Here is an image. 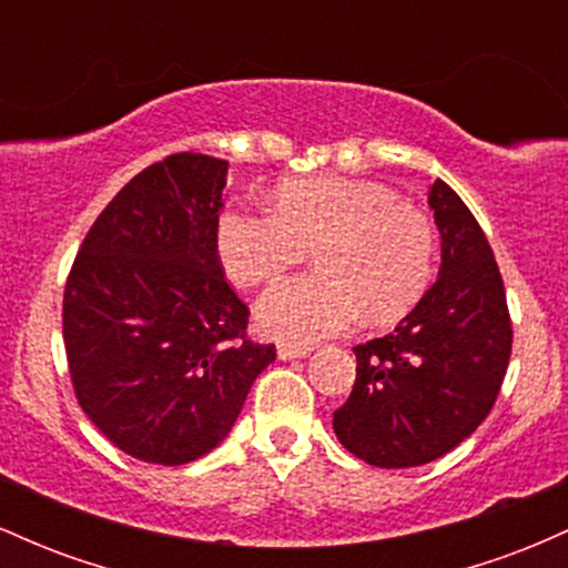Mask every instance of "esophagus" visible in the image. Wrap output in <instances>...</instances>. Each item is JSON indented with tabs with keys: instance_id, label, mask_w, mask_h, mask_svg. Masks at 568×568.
<instances>
[{
	"instance_id": "esophagus-1",
	"label": "esophagus",
	"mask_w": 568,
	"mask_h": 568,
	"mask_svg": "<svg viewBox=\"0 0 568 568\" xmlns=\"http://www.w3.org/2000/svg\"><path fill=\"white\" fill-rule=\"evenodd\" d=\"M310 347H293V344H277L280 361H296V357H310Z\"/></svg>"
}]
</instances>
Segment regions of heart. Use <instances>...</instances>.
I'll list each match as a JSON object with an SVG mask.
<instances>
[{
  "instance_id": "1",
  "label": "heart",
  "mask_w": 568,
  "mask_h": 568,
  "mask_svg": "<svg viewBox=\"0 0 568 568\" xmlns=\"http://www.w3.org/2000/svg\"><path fill=\"white\" fill-rule=\"evenodd\" d=\"M315 247L317 272L285 280L262 296L264 334L291 344L334 336L355 321H397L422 298L435 264V230L393 189L310 175L285 181L272 211L230 207L216 224L226 277L243 288L270 283Z\"/></svg>"
}]
</instances>
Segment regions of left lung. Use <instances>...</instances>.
Here are the masks:
<instances>
[{"label": "left lung", "mask_w": 568, "mask_h": 568, "mask_svg": "<svg viewBox=\"0 0 568 568\" xmlns=\"http://www.w3.org/2000/svg\"><path fill=\"white\" fill-rule=\"evenodd\" d=\"M438 280L393 334L357 344L355 387L334 410L338 443L384 470L419 467L470 438L513 349L505 285L484 230L446 181L429 186Z\"/></svg>", "instance_id": "left-lung-1"}]
</instances>
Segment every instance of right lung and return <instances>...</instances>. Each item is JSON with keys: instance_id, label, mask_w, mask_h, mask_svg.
Listing matches in <instances>:
<instances>
[{"instance_id": "1", "label": "right lung", "mask_w": 568, "mask_h": 568, "mask_svg": "<svg viewBox=\"0 0 568 568\" xmlns=\"http://www.w3.org/2000/svg\"><path fill=\"white\" fill-rule=\"evenodd\" d=\"M230 162L181 152L116 192L63 291L77 400L116 448L186 465L230 435L275 344L245 338L247 306L216 251Z\"/></svg>"}]
</instances>
